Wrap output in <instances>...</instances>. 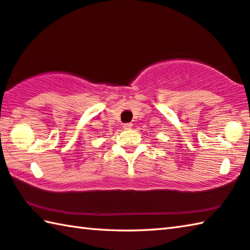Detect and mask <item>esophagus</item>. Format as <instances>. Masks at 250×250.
Segmentation results:
<instances>
[{
  "mask_svg": "<svg viewBox=\"0 0 250 250\" xmlns=\"http://www.w3.org/2000/svg\"><path fill=\"white\" fill-rule=\"evenodd\" d=\"M132 125H133L132 124H130V122H128V124H125L122 126H124L125 130H130L131 128H132Z\"/></svg>",
  "mask_w": 250,
  "mask_h": 250,
  "instance_id": "esophagus-1",
  "label": "esophagus"
}]
</instances>
